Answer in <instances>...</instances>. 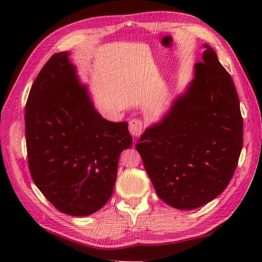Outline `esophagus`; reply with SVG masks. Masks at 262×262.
I'll return each mask as SVG.
<instances>
[{"label":"esophagus","instance_id":"1","mask_svg":"<svg viewBox=\"0 0 262 262\" xmlns=\"http://www.w3.org/2000/svg\"><path fill=\"white\" fill-rule=\"evenodd\" d=\"M144 129V122L140 119H133L129 121V132L134 137L140 136Z\"/></svg>","mask_w":262,"mask_h":262}]
</instances>
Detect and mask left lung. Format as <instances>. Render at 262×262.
<instances>
[{"instance_id":"left-lung-1","label":"left lung","mask_w":262,"mask_h":262,"mask_svg":"<svg viewBox=\"0 0 262 262\" xmlns=\"http://www.w3.org/2000/svg\"><path fill=\"white\" fill-rule=\"evenodd\" d=\"M204 48L185 93L136 144L158 196L183 210L198 208L225 190L243 145L234 83L214 49Z\"/></svg>"}]
</instances>
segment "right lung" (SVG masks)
Wrapping results in <instances>:
<instances>
[{
    "label": "right lung",
    "mask_w": 262,
    "mask_h": 262,
    "mask_svg": "<svg viewBox=\"0 0 262 262\" xmlns=\"http://www.w3.org/2000/svg\"><path fill=\"white\" fill-rule=\"evenodd\" d=\"M54 54L39 72L26 104V142L32 180L64 214L88 216L114 192L118 160L133 138L126 121L96 110L69 59Z\"/></svg>",
    "instance_id": "obj_1"
}]
</instances>
